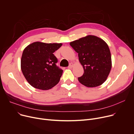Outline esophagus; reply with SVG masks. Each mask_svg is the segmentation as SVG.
<instances>
[{
    "label": "esophagus",
    "instance_id": "1",
    "mask_svg": "<svg viewBox=\"0 0 134 134\" xmlns=\"http://www.w3.org/2000/svg\"><path fill=\"white\" fill-rule=\"evenodd\" d=\"M73 65H74V64H73V63H70L69 65V66H68V68H72L73 67Z\"/></svg>",
    "mask_w": 134,
    "mask_h": 134
}]
</instances>
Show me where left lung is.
<instances>
[{"mask_svg":"<svg viewBox=\"0 0 134 134\" xmlns=\"http://www.w3.org/2000/svg\"><path fill=\"white\" fill-rule=\"evenodd\" d=\"M70 45L78 53L84 73L79 81L88 87L102 85L111 68V59L108 44L94 35H88L72 41Z\"/></svg>","mask_w":134,"mask_h":134,"instance_id":"1","label":"left lung"}]
</instances>
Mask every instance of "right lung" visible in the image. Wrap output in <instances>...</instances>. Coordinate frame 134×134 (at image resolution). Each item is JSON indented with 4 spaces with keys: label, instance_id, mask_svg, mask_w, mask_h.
Wrapping results in <instances>:
<instances>
[{
    "label": "right lung",
    "instance_id": "add662e5",
    "mask_svg": "<svg viewBox=\"0 0 134 134\" xmlns=\"http://www.w3.org/2000/svg\"><path fill=\"white\" fill-rule=\"evenodd\" d=\"M61 46V43L35 42L25 48L21 59V69L32 86L48 90L58 83L63 70L57 66L58 59L53 53Z\"/></svg>",
    "mask_w": 134,
    "mask_h": 134
}]
</instances>
